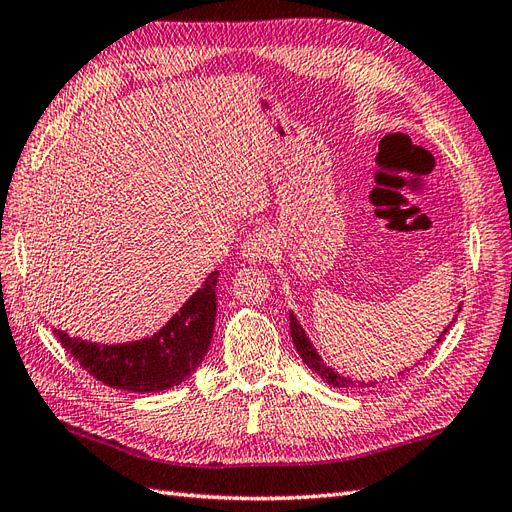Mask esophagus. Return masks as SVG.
<instances>
[{
    "label": "esophagus",
    "mask_w": 512,
    "mask_h": 512,
    "mask_svg": "<svg viewBox=\"0 0 512 512\" xmlns=\"http://www.w3.org/2000/svg\"><path fill=\"white\" fill-rule=\"evenodd\" d=\"M275 251V237L268 229H255L253 233L246 235V240L242 242V257L251 264H257V261H264Z\"/></svg>",
    "instance_id": "34e87169"
}]
</instances>
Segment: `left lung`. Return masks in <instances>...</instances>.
<instances>
[{
  "label": "left lung",
  "mask_w": 512,
  "mask_h": 512,
  "mask_svg": "<svg viewBox=\"0 0 512 512\" xmlns=\"http://www.w3.org/2000/svg\"><path fill=\"white\" fill-rule=\"evenodd\" d=\"M458 312H460V305H458ZM456 320V318H454ZM454 320H451V325H454ZM449 325V327H451ZM449 327L443 331L441 336H438V340L436 342H443V338H445V334L449 331ZM290 334H292V342H294V347H296V351H299V355L303 358V362L312 368L314 373H318L320 377L325 379L327 384H331V386H338V388H353L355 384H353V379H347V377H342V375H338L334 368H329L325 362H323V358H320V355L316 353V349L312 347V342H310V338L305 336V329L299 325V320H296V316L290 312ZM436 349V347H434ZM432 353V351H430ZM410 371V368H408ZM360 386H366L364 382H360ZM373 386V384H371Z\"/></svg>",
  "instance_id": "left-lung-1"
}]
</instances>
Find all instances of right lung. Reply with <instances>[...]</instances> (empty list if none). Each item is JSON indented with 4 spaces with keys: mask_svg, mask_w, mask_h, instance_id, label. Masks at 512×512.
Listing matches in <instances>:
<instances>
[{
    "mask_svg": "<svg viewBox=\"0 0 512 512\" xmlns=\"http://www.w3.org/2000/svg\"><path fill=\"white\" fill-rule=\"evenodd\" d=\"M218 270L202 283L189 301L157 334L126 344H95L54 329L71 358L98 382L128 392H159L178 386L192 375L213 336L216 323Z\"/></svg>",
    "mask_w": 512,
    "mask_h": 512,
    "instance_id": "add662e5",
    "label": "right lung"
}]
</instances>
